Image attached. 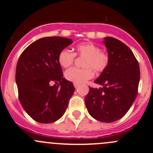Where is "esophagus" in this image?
<instances>
[{
    "instance_id": "obj_1",
    "label": "esophagus",
    "mask_w": 153,
    "mask_h": 153,
    "mask_svg": "<svg viewBox=\"0 0 153 153\" xmlns=\"http://www.w3.org/2000/svg\"><path fill=\"white\" fill-rule=\"evenodd\" d=\"M78 84H74V86H75V88H78Z\"/></svg>"
}]
</instances>
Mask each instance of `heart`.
<instances>
[{
  "instance_id": "b5f03b06",
  "label": "heart",
  "mask_w": 153,
  "mask_h": 153,
  "mask_svg": "<svg viewBox=\"0 0 153 153\" xmlns=\"http://www.w3.org/2000/svg\"><path fill=\"white\" fill-rule=\"evenodd\" d=\"M75 53L64 49L58 55V62L61 67L67 68L72 65L75 55L84 57L82 65L84 68H71L65 72V78L74 84H81L94 76V72L104 71L109 64V57L105 52H101L99 47L92 42H83L75 48Z\"/></svg>"
}]
</instances>
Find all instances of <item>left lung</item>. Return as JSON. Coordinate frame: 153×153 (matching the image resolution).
<instances>
[{
  "instance_id": "8db88e82",
  "label": "left lung",
  "mask_w": 153,
  "mask_h": 153,
  "mask_svg": "<svg viewBox=\"0 0 153 153\" xmlns=\"http://www.w3.org/2000/svg\"><path fill=\"white\" fill-rule=\"evenodd\" d=\"M109 64L95 83L99 89L89 87L85 104L89 115L101 122L118 121L128 112L138 94L140 68L126 44L112 37L104 38Z\"/></svg>"
}]
</instances>
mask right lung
Returning a JSON list of instances; mask_svg holds the SVG:
<instances>
[{
	"mask_svg": "<svg viewBox=\"0 0 153 153\" xmlns=\"http://www.w3.org/2000/svg\"><path fill=\"white\" fill-rule=\"evenodd\" d=\"M72 44L69 38L45 37L28 46L18 59L15 80L20 102L38 122L48 124L61 118L75 92L73 84L63 78L58 62L60 52ZM52 81L59 84L51 86Z\"/></svg>",
	"mask_w": 153,
	"mask_h": 153,
	"instance_id": "add662e5",
	"label": "right lung"
}]
</instances>
